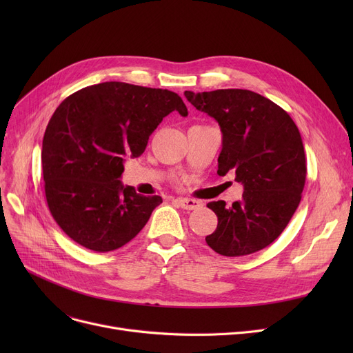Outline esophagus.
Segmentation results:
<instances>
[{
    "label": "esophagus",
    "mask_w": 353,
    "mask_h": 353,
    "mask_svg": "<svg viewBox=\"0 0 353 353\" xmlns=\"http://www.w3.org/2000/svg\"><path fill=\"white\" fill-rule=\"evenodd\" d=\"M177 205L184 209V210H196L201 206V203L199 200H194V199H184V197H177L174 200Z\"/></svg>",
    "instance_id": "34e87169"
}]
</instances>
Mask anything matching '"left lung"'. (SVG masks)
I'll list each match as a JSON object with an SVG mask.
<instances>
[{"label":"left lung","mask_w":353,"mask_h":353,"mask_svg":"<svg viewBox=\"0 0 353 353\" xmlns=\"http://www.w3.org/2000/svg\"><path fill=\"white\" fill-rule=\"evenodd\" d=\"M186 99L213 117L221 130L217 174H236L243 196L226 206L210 201L216 230L206 243L219 254L236 257L269 246L298 209L306 180V157L299 128L286 111L250 90L184 91Z\"/></svg>","instance_id":"1"}]
</instances>
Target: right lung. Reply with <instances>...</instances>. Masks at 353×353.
Wrapping results in <instances>:
<instances>
[{"mask_svg": "<svg viewBox=\"0 0 353 353\" xmlns=\"http://www.w3.org/2000/svg\"><path fill=\"white\" fill-rule=\"evenodd\" d=\"M172 111L188 116L176 92L120 81L81 88L54 111L43 139L44 190L54 220L74 242L111 252L145 226L163 199L123 186V163L143 154Z\"/></svg>", "mask_w": 353, "mask_h": 353, "instance_id": "obj_1", "label": "right lung"}]
</instances>
